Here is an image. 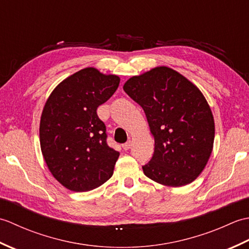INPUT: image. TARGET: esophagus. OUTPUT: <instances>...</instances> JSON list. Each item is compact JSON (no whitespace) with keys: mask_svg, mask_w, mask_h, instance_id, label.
<instances>
[{"mask_svg":"<svg viewBox=\"0 0 249 249\" xmlns=\"http://www.w3.org/2000/svg\"><path fill=\"white\" fill-rule=\"evenodd\" d=\"M130 147H131V141H127V142H126V143L123 144V149H124L125 151L129 150Z\"/></svg>","mask_w":249,"mask_h":249,"instance_id":"esophagus-1","label":"esophagus"}]
</instances>
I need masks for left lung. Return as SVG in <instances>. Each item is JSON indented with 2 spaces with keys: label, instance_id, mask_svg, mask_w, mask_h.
Returning a JSON list of instances; mask_svg holds the SVG:
<instances>
[{
  "label": "left lung",
  "instance_id": "obj_1",
  "mask_svg": "<svg viewBox=\"0 0 249 249\" xmlns=\"http://www.w3.org/2000/svg\"><path fill=\"white\" fill-rule=\"evenodd\" d=\"M124 91L146 115L154 137L147 178L166 186H184L203 171L213 150L215 125L200 89L181 73L155 67L124 84Z\"/></svg>",
  "mask_w": 249,
  "mask_h": 249
}]
</instances>
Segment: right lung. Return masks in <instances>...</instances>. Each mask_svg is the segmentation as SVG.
Here are the masks:
<instances>
[{
  "instance_id": "right-lung-1",
  "label": "right lung",
  "mask_w": 249,
  "mask_h": 249,
  "mask_svg": "<svg viewBox=\"0 0 249 249\" xmlns=\"http://www.w3.org/2000/svg\"><path fill=\"white\" fill-rule=\"evenodd\" d=\"M120 78L94 67L63 80L47 99L39 125L40 149L48 169L72 192H89L112 177L120 156L107 144L96 110L116 91Z\"/></svg>"
}]
</instances>
